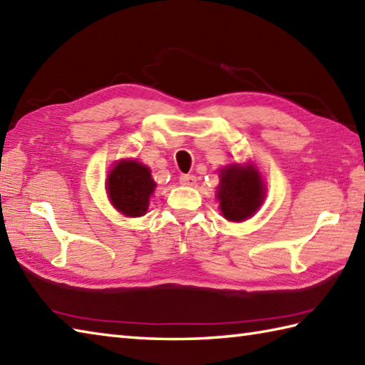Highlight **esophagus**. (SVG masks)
Returning a JSON list of instances; mask_svg holds the SVG:
<instances>
[{"instance_id":"34e87169","label":"esophagus","mask_w":365,"mask_h":365,"mask_svg":"<svg viewBox=\"0 0 365 365\" xmlns=\"http://www.w3.org/2000/svg\"><path fill=\"white\" fill-rule=\"evenodd\" d=\"M180 183L185 185V187H195L196 185V177L192 174H187L180 177Z\"/></svg>"}]
</instances>
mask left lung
Here are the masks:
<instances>
[{
  "label": "left lung",
  "mask_w": 365,
  "mask_h": 365,
  "mask_svg": "<svg viewBox=\"0 0 365 365\" xmlns=\"http://www.w3.org/2000/svg\"><path fill=\"white\" fill-rule=\"evenodd\" d=\"M266 197L264 185L258 169L252 164H230L220 169V185L217 199L220 210L230 221H245L253 217Z\"/></svg>",
  "instance_id": "obj_1"
}]
</instances>
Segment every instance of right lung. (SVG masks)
Returning a JSON list of instances; mask_svg holds the SVG:
<instances>
[{
    "label": "right lung",
    "mask_w": 365,
    "mask_h": 365,
    "mask_svg": "<svg viewBox=\"0 0 365 365\" xmlns=\"http://www.w3.org/2000/svg\"><path fill=\"white\" fill-rule=\"evenodd\" d=\"M112 205L126 217H142L148 209L156 183L150 169L135 160H121L106 180Z\"/></svg>",
    "instance_id": "obj_1"
}]
</instances>
